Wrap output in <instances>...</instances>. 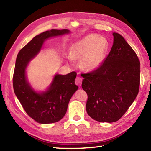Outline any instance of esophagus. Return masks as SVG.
<instances>
[{
	"label": "esophagus",
	"mask_w": 151,
	"mask_h": 151,
	"mask_svg": "<svg viewBox=\"0 0 151 151\" xmlns=\"http://www.w3.org/2000/svg\"><path fill=\"white\" fill-rule=\"evenodd\" d=\"M82 78L78 77V76H77V77L76 78V79H75V84L77 85V86H81V84H82Z\"/></svg>",
	"instance_id": "esophagus-1"
}]
</instances>
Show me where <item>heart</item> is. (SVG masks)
<instances>
[{"instance_id":"heart-1","label":"heart","mask_w":151,"mask_h":151,"mask_svg":"<svg viewBox=\"0 0 151 151\" xmlns=\"http://www.w3.org/2000/svg\"><path fill=\"white\" fill-rule=\"evenodd\" d=\"M108 49L105 37L97 34H89L70 47V55L74 59H82V66L86 70L98 68L103 62Z\"/></svg>"}]
</instances>
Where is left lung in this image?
<instances>
[{
  "label": "left lung",
  "mask_w": 151,
  "mask_h": 151,
  "mask_svg": "<svg viewBox=\"0 0 151 151\" xmlns=\"http://www.w3.org/2000/svg\"><path fill=\"white\" fill-rule=\"evenodd\" d=\"M113 36L114 44L104 62L82 76V88L88 95L87 113L103 123L120 119L135 100L140 84L137 54L119 34Z\"/></svg>",
  "instance_id": "8db88e82"
}]
</instances>
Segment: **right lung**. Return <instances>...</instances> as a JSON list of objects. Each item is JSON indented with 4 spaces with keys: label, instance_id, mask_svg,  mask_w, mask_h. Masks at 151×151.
<instances>
[{
    "label": "right lung",
    "instance_id": "right-lung-1",
    "mask_svg": "<svg viewBox=\"0 0 151 151\" xmlns=\"http://www.w3.org/2000/svg\"><path fill=\"white\" fill-rule=\"evenodd\" d=\"M69 33V30H51L35 36L21 49L16 58L13 86L27 114L41 124L59 121L66 114L69 102L78 86L75 83V71L66 75H56L47 91L37 93L31 88L26 77L28 63L36 56L48 38Z\"/></svg>",
    "mask_w": 151,
    "mask_h": 151
}]
</instances>
